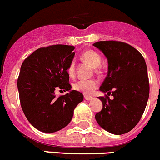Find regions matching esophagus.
Returning a JSON list of instances; mask_svg holds the SVG:
<instances>
[{
  "label": "esophagus",
  "instance_id": "esophagus-1",
  "mask_svg": "<svg viewBox=\"0 0 160 160\" xmlns=\"http://www.w3.org/2000/svg\"><path fill=\"white\" fill-rule=\"evenodd\" d=\"M84 98H85V99L87 100V101H90V100H92L93 98H94L92 96H89V95H85Z\"/></svg>",
  "mask_w": 160,
  "mask_h": 160
}]
</instances>
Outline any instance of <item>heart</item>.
<instances>
[{
  "label": "heart",
  "instance_id": "1",
  "mask_svg": "<svg viewBox=\"0 0 160 160\" xmlns=\"http://www.w3.org/2000/svg\"><path fill=\"white\" fill-rule=\"evenodd\" d=\"M82 60L87 62V63L94 67V70L96 72L98 71V66L102 62V58L98 53L92 49H87L85 50L81 55ZM76 65L74 61H71L67 68V73L70 77H73L75 75ZM98 83L96 80L90 79V80H79L73 83V88L77 91L82 93L84 94H91L94 90L97 89Z\"/></svg>",
  "mask_w": 160,
  "mask_h": 160
}]
</instances>
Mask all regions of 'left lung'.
<instances>
[{"mask_svg":"<svg viewBox=\"0 0 160 160\" xmlns=\"http://www.w3.org/2000/svg\"><path fill=\"white\" fill-rule=\"evenodd\" d=\"M93 46L108 60V73L100 87L107 94L98 97L102 109L95 119L108 132L122 135L138 124L146 108L150 91L146 62L136 49L125 42L102 41ZM111 94L112 100L108 97Z\"/></svg>","mask_w":160,"mask_h":160,"instance_id":"left-lung-1","label":"left lung"}]
</instances>
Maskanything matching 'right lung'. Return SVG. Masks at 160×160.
Here are the masks:
<instances>
[{
    "mask_svg": "<svg viewBox=\"0 0 160 160\" xmlns=\"http://www.w3.org/2000/svg\"><path fill=\"white\" fill-rule=\"evenodd\" d=\"M74 46L53 45L35 50L24 60L18 79L20 102L36 129L53 133L70 123L73 110L83 95L70 90L56 97L55 89L71 90L67 68L74 56Z\"/></svg>",
    "mask_w": 160,
    "mask_h": 160,
    "instance_id": "right-lung-1",
    "label": "right lung"
}]
</instances>
